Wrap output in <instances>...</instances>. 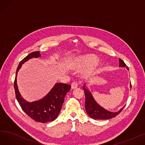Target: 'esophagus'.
Returning a JSON list of instances; mask_svg holds the SVG:
<instances>
[{"label": "esophagus", "instance_id": "34e87169", "mask_svg": "<svg viewBox=\"0 0 145 145\" xmlns=\"http://www.w3.org/2000/svg\"><path fill=\"white\" fill-rule=\"evenodd\" d=\"M78 86V82H76V81H73L72 83V89H76L77 88Z\"/></svg>", "mask_w": 145, "mask_h": 145}]
</instances>
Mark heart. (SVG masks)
<instances>
[{
    "mask_svg": "<svg viewBox=\"0 0 145 145\" xmlns=\"http://www.w3.org/2000/svg\"><path fill=\"white\" fill-rule=\"evenodd\" d=\"M80 62L83 66L88 65L90 63H93L92 66V67H91V69H93L97 65V62L95 60V58L93 56H85V57H82L80 60Z\"/></svg>",
    "mask_w": 145,
    "mask_h": 145,
    "instance_id": "obj_1",
    "label": "heart"
}]
</instances>
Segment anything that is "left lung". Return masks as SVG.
Masks as SVG:
<instances>
[{
	"label": "left lung",
	"mask_w": 145,
	"mask_h": 145,
	"mask_svg": "<svg viewBox=\"0 0 145 145\" xmlns=\"http://www.w3.org/2000/svg\"><path fill=\"white\" fill-rule=\"evenodd\" d=\"M119 66L120 67H126L127 68V65L121 59H119ZM128 69V68H127ZM131 86H132L131 83ZM83 89L85 94V109L86 110L90 117L94 119L99 120H107L110 119L118 115L122 111L123 108V107L119 112H112L102 108L101 106L99 105L96 101L94 100L92 94L90 93L89 90H88L85 86H83Z\"/></svg>",
	"instance_id": "obj_1"
}]
</instances>
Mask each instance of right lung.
<instances>
[{"label": "right lung", "instance_id": "right-lung-1", "mask_svg": "<svg viewBox=\"0 0 145 145\" xmlns=\"http://www.w3.org/2000/svg\"><path fill=\"white\" fill-rule=\"evenodd\" d=\"M40 56L39 52L30 53L24 59L20 61L16 70V76L14 81L15 95L21 108L27 115L36 121L46 123L55 120L62 108L64 99L66 93L70 90L71 86L66 83H56L50 92L42 99L33 102H27L21 96L17 86V73L22 65L33 57H37Z\"/></svg>", "mask_w": 145, "mask_h": 145}]
</instances>
